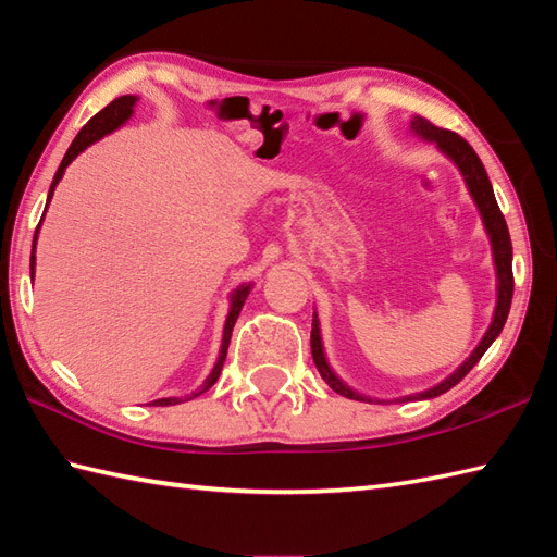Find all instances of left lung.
I'll return each instance as SVG.
<instances>
[{
    "instance_id": "obj_1",
    "label": "left lung",
    "mask_w": 557,
    "mask_h": 557,
    "mask_svg": "<svg viewBox=\"0 0 557 557\" xmlns=\"http://www.w3.org/2000/svg\"><path fill=\"white\" fill-rule=\"evenodd\" d=\"M412 131H417L422 135L424 140L436 143L443 152H446L453 162L457 164V169L462 171L465 183L469 193H472L474 202L481 212V219H484V226L491 236V245H493V259H496V271H498V305H496V314H493L491 326L486 331L484 341L476 345V350L469 355V360L457 369L453 376H448L443 383H438L436 388H431L426 393H419L414 398H436V395L450 391L455 383H460L467 374L469 369H472L479 360L481 355L488 350V345L498 338V333L505 326V319H508L510 312V305H512V290H515V278H512V243H510V233H508V224H505V216L500 212V207L496 202V195H493L491 188V181L486 176V169L481 164V159L476 157V152L472 150V145H469L460 135L448 131V128H438L434 123L417 116L412 121ZM312 357H314V364L319 369L321 379H324L329 386L345 395V398H352V400H367L362 395H357L355 391H350L345 383L338 381V376L331 372V367L326 364V357L324 350H321V336H319V319L314 314L312 319ZM412 400V398H407Z\"/></svg>"
}]
</instances>
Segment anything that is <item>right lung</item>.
I'll return each instance as SVG.
<instances>
[{
    "label": "right lung",
    "instance_id": "right-lung-1",
    "mask_svg": "<svg viewBox=\"0 0 557 557\" xmlns=\"http://www.w3.org/2000/svg\"><path fill=\"white\" fill-rule=\"evenodd\" d=\"M135 100H138V97H133V95L116 97L114 102H109L102 111H97V114H95L88 123H85V126L81 128V133L76 135V140L71 143L69 152L64 154V159H61V164H59V169H57V176H54V181H52V188H49V195H47V202L52 200V193H54V188H57L59 178L64 176V169L85 150V147L92 145L95 140L104 138V135L111 133L114 128H119L121 123L133 114ZM37 228H40V226H37ZM35 240H37V231H35ZM35 240H33V255H30V274L35 271ZM247 293H250V286H243V288H238L236 293H233V298H231V312H228L226 326H224V343H221L219 360H216V364H214V369H212V374H209L207 381L202 383V388L197 391V393H190L185 400L197 398V395L205 393L207 388H212L214 383H216V379H219V374H221V367H224V360H226V352H228L231 331H233V326H236V319H238V314H240V310H243V305H245V300H247ZM178 403H183V400H181V398H162V400H154L152 405H178Z\"/></svg>",
    "mask_w": 557,
    "mask_h": 557
}]
</instances>
